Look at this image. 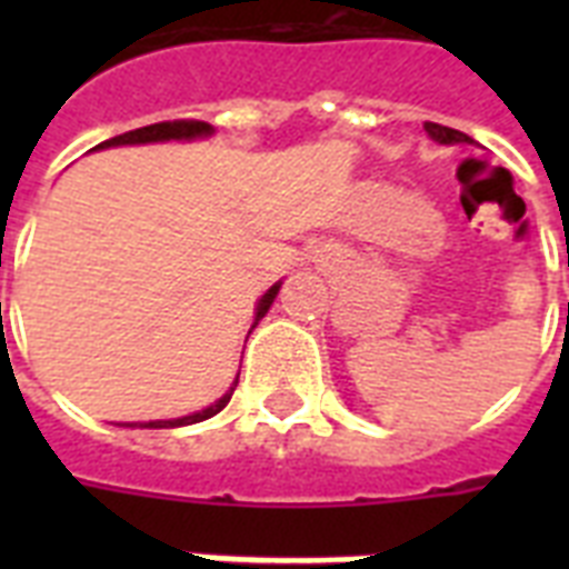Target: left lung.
Here are the masks:
<instances>
[{
  "label": "left lung",
  "instance_id": "8db88e82",
  "mask_svg": "<svg viewBox=\"0 0 569 569\" xmlns=\"http://www.w3.org/2000/svg\"><path fill=\"white\" fill-rule=\"evenodd\" d=\"M425 129H428V136H431L433 141H440V144H463V141H472V138L458 132V129L440 127V123H431V120L425 123Z\"/></svg>",
  "mask_w": 569,
  "mask_h": 569
}]
</instances>
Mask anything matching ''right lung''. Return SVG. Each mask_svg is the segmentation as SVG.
<instances>
[{"instance_id": "1", "label": "right lung", "mask_w": 569, "mask_h": 569, "mask_svg": "<svg viewBox=\"0 0 569 569\" xmlns=\"http://www.w3.org/2000/svg\"><path fill=\"white\" fill-rule=\"evenodd\" d=\"M209 132H212V127H209V123H203V120H164V123H153V127L132 129V132H123V136L109 138V141H102L100 147L147 144V141H168V138H197V136H209ZM277 289H280V283L271 286V289L262 295V301H259V307H257V321L262 319V316L268 312V307L274 303ZM257 321H253V325H257ZM236 383H239V378H236ZM236 383H232L227 396L218 398L212 407H206V410H200V413L182 416V419H168V422H147L144 428H180V425L203 422V419H209V416H214V413H221L223 407H227V401L232 398V389H236Z\"/></svg>"}]
</instances>
